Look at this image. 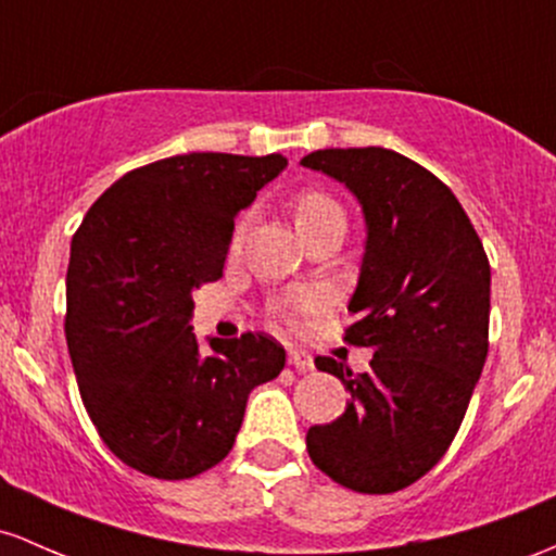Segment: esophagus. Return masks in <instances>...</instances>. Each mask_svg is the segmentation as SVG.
<instances>
[{
  "label": "esophagus",
  "mask_w": 556,
  "mask_h": 556,
  "mask_svg": "<svg viewBox=\"0 0 556 556\" xmlns=\"http://www.w3.org/2000/svg\"><path fill=\"white\" fill-rule=\"evenodd\" d=\"M288 364L295 371H301V375H306V371L314 369V358H311L306 351H298V348H292L288 353Z\"/></svg>",
  "instance_id": "esophagus-1"
}]
</instances>
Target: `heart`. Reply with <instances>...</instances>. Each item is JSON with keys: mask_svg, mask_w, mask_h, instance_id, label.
I'll list each match as a JSON object with an SVG mask.
<instances>
[{"mask_svg": "<svg viewBox=\"0 0 556 556\" xmlns=\"http://www.w3.org/2000/svg\"><path fill=\"white\" fill-rule=\"evenodd\" d=\"M332 216H343V208H340L332 198H327L325 192H314V189H308V192L298 194V200H295L298 229H306V227H311V224L325 222V218H332ZM248 227H250V216L237 218L235 229H231V240H229L231 250H237L242 245V240H245V235H248Z\"/></svg>", "mask_w": 556, "mask_h": 556, "instance_id": "obj_1", "label": "heart"}]
</instances>
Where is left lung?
I'll return each instance as SVG.
<instances>
[{
    "label": "left lung",
    "mask_w": 556,
    "mask_h": 556,
    "mask_svg": "<svg viewBox=\"0 0 556 556\" xmlns=\"http://www.w3.org/2000/svg\"><path fill=\"white\" fill-rule=\"evenodd\" d=\"M303 166L356 194L367 222L345 340L369 371L319 356L351 401L306 435L311 462L358 493H393L438 465L488 356L491 266L478 231L435 174L386 148L316 150Z\"/></svg>",
    "instance_id": "8db88e82"
}]
</instances>
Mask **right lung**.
<instances>
[{
    "label": "right lung",
    "mask_w": 556,
    "mask_h": 556,
    "mask_svg": "<svg viewBox=\"0 0 556 556\" xmlns=\"http://www.w3.org/2000/svg\"><path fill=\"white\" fill-rule=\"evenodd\" d=\"M288 157L189 152L134 168L73 235L65 338L81 401L105 446L157 480L216 467L250 390L285 369L264 332L198 345L192 290L216 282L235 216Z\"/></svg>",
    "instance_id": "add662e5"
}]
</instances>
